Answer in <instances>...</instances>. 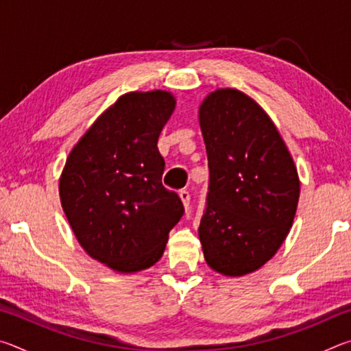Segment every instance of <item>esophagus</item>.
I'll return each mask as SVG.
<instances>
[{"instance_id": "34e87169", "label": "esophagus", "mask_w": 351, "mask_h": 351, "mask_svg": "<svg viewBox=\"0 0 351 351\" xmlns=\"http://www.w3.org/2000/svg\"><path fill=\"white\" fill-rule=\"evenodd\" d=\"M180 198H181L182 204H184V209L189 210V207H190V193L187 192V190H181Z\"/></svg>"}]
</instances>
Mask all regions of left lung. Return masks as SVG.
Wrapping results in <instances>:
<instances>
[{
    "mask_svg": "<svg viewBox=\"0 0 351 351\" xmlns=\"http://www.w3.org/2000/svg\"><path fill=\"white\" fill-rule=\"evenodd\" d=\"M209 161L199 241L207 265L240 277L272 258L293 226L300 181L293 156L266 111L232 88L199 106Z\"/></svg>",
    "mask_w": 351,
    "mask_h": 351,
    "instance_id": "obj_1",
    "label": "left lung"
}]
</instances>
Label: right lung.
I'll return each mask as SVG.
<instances>
[{
	"label": "right lung",
	"mask_w": 351,
	"mask_h": 351,
	"mask_svg": "<svg viewBox=\"0 0 351 351\" xmlns=\"http://www.w3.org/2000/svg\"><path fill=\"white\" fill-rule=\"evenodd\" d=\"M169 91L127 93L97 117L71 150L60 201L77 241L117 272H138L162 257L184 206L162 186L158 139L175 110Z\"/></svg>",
	"instance_id": "1"
}]
</instances>
